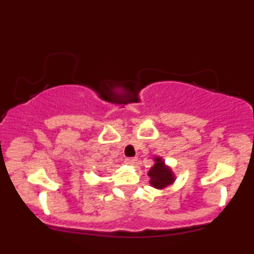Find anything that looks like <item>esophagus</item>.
Instances as JSON below:
<instances>
[{
    "mask_svg": "<svg viewBox=\"0 0 254 254\" xmlns=\"http://www.w3.org/2000/svg\"><path fill=\"white\" fill-rule=\"evenodd\" d=\"M136 162H137L136 157H127V159H125V164L129 166H133Z\"/></svg>",
    "mask_w": 254,
    "mask_h": 254,
    "instance_id": "34e87169",
    "label": "esophagus"
}]
</instances>
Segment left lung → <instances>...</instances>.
<instances>
[{"label":"left lung","instance_id":"8db88e82","mask_svg":"<svg viewBox=\"0 0 254 254\" xmlns=\"http://www.w3.org/2000/svg\"><path fill=\"white\" fill-rule=\"evenodd\" d=\"M148 177L150 178V185L157 190H162L176 182L173 171L160 156H154V166L148 172Z\"/></svg>","mask_w":254,"mask_h":254}]
</instances>
